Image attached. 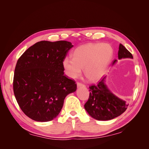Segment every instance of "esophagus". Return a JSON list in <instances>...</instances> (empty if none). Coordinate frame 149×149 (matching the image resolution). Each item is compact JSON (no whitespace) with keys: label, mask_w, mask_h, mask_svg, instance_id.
Listing matches in <instances>:
<instances>
[{"label":"esophagus","mask_w":149,"mask_h":149,"mask_svg":"<svg viewBox=\"0 0 149 149\" xmlns=\"http://www.w3.org/2000/svg\"><path fill=\"white\" fill-rule=\"evenodd\" d=\"M77 86L78 87H84L85 85L81 83H79V82H78L77 83Z\"/></svg>","instance_id":"esophagus-1"}]
</instances>
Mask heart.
<instances>
[{"instance_id":"b5f03b06","label":"heart","mask_w":149,"mask_h":149,"mask_svg":"<svg viewBox=\"0 0 149 149\" xmlns=\"http://www.w3.org/2000/svg\"><path fill=\"white\" fill-rule=\"evenodd\" d=\"M113 48L107 43H88L76 48L73 58L66 57L63 67L66 74L71 78H76L82 73L92 81L102 77L113 56Z\"/></svg>"}]
</instances>
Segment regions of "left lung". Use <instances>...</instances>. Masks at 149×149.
I'll list each match as a JSON object with an SVG mask.
<instances>
[{
    "instance_id": "left-lung-1",
    "label": "left lung",
    "mask_w": 149,
    "mask_h": 149,
    "mask_svg": "<svg viewBox=\"0 0 149 149\" xmlns=\"http://www.w3.org/2000/svg\"><path fill=\"white\" fill-rule=\"evenodd\" d=\"M133 58V56L124 46L119 45L118 58ZM117 60H114V64ZM104 77L97 83L89 86V96L84 108L92 118L98 120H109L119 116L127 109L125 101L116 96L107 88Z\"/></svg>"
}]
</instances>
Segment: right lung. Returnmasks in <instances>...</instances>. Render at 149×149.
<instances>
[{
  "instance_id": "right-lung-1",
  "label": "right lung",
  "mask_w": 149,
  "mask_h": 149,
  "mask_svg": "<svg viewBox=\"0 0 149 149\" xmlns=\"http://www.w3.org/2000/svg\"><path fill=\"white\" fill-rule=\"evenodd\" d=\"M73 47L71 42L41 41L18 60L13 89L22 111L35 121L48 122L59 114L66 96L77 85L64 74L63 61Z\"/></svg>"
}]
</instances>
